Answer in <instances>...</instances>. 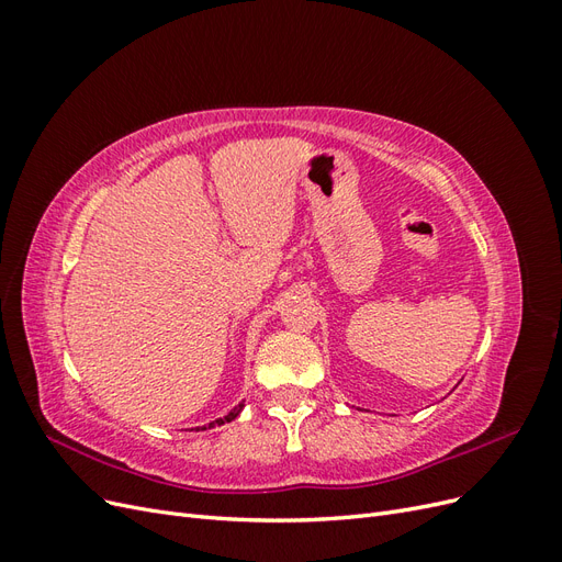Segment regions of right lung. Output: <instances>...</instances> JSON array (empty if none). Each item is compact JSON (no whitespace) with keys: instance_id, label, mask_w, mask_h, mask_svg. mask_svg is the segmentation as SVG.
Listing matches in <instances>:
<instances>
[{"instance_id":"obj_1","label":"right lung","mask_w":562,"mask_h":562,"mask_svg":"<svg viewBox=\"0 0 562 562\" xmlns=\"http://www.w3.org/2000/svg\"><path fill=\"white\" fill-rule=\"evenodd\" d=\"M244 411V401L239 403V405H236V407H232V411L225 415V417H217V419H213L211 424H209V427H206V424H203V427H196V429H211V427H220V424H227V422H232V419H236V417H239V413Z\"/></svg>"}]
</instances>
